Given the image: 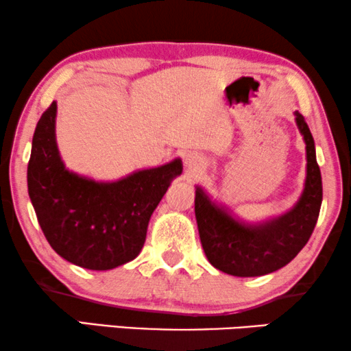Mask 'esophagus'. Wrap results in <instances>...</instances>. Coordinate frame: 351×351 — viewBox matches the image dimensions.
Masks as SVG:
<instances>
[{
    "instance_id": "esophagus-1",
    "label": "esophagus",
    "mask_w": 351,
    "mask_h": 351,
    "mask_svg": "<svg viewBox=\"0 0 351 351\" xmlns=\"http://www.w3.org/2000/svg\"><path fill=\"white\" fill-rule=\"evenodd\" d=\"M186 165H189V167H193V169H198L199 166L204 165V161L201 160L199 156H190L189 160H186Z\"/></svg>"
}]
</instances>
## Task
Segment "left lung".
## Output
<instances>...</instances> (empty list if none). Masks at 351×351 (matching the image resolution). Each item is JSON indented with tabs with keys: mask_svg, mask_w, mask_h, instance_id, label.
Here are the masks:
<instances>
[{
	"mask_svg": "<svg viewBox=\"0 0 351 351\" xmlns=\"http://www.w3.org/2000/svg\"><path fill=\"white\" fill-rule=\"evenodd\" d=\"M295 121L306 143V182L304 195L289 214L262 227H246L196 189L195 215L201 246L210 265L227 275L262 276L280 270L302 251L313 233L323 201L321 172L308 124L299 112Z\"/></svg>",
	"mask_w": 351,
	"mask_h": 351,
	"instance_id": "1",
	"label": "left lung"
}]
</instances>
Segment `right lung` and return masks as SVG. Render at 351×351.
I'll list each match as a JSON object with an SVG mask.
<instances>
[{
    "label": "right lung",
    "mask_w": 351,
    "mask_h": 351,
    "mask_svg": "<svg viewBox=\"0 0 351 351\" xmlns=\"http://www.w3.org/2000/svg\"><path fill=\"white\" fill-rule=\"evenodd\" d=\"M56 112L52 102L41 114L28 161V195L38 223L65 261L88 270H112L142 251L148 220L182 172V162L138 171L113 184L71 174L56 145Z\"/></svg>",
    "instance_id": "1"
}]
</instances>
